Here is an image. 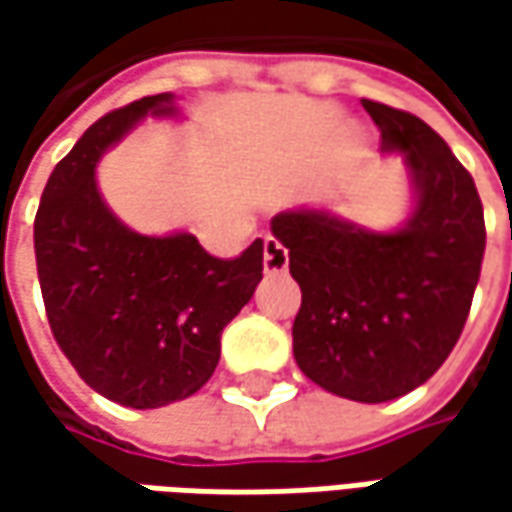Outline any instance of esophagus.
<instances>
[{
	"label": "esophagus",
	"mask_w": 512,
	"mask_h": 512,
	"mask_svg": "<svg viewBox=\"0 0 512 512\" xmlns=\"http://www.w3.org/2000/svg\"><path fill=\"white\" fill-rule=\"evenodd\" d=\"M287 265H290V259H287V247L282 245L279 239L267 236L265 239V273L267 276L285 273Z\"/></svg>",
	"instance_id": "obj_1"
}]
</instances>
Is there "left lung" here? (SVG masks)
<instances>
[{
  "label": "left lung",
  "instance_id": "1",
  "mask_svg": "<svg viewBox=\"0 0 512 512\" xmlns=\"http://www.w3.org/2000/svg\"><path fill=\"white\" fill-rule=\"evenodd\" d=\"M384 153H402L413 210L393 230L330 207H293L270 230L302 287L293 356L310 382L353 402L399 399L456 347L479 285L484 210L473 176L419 116L362 99Z\"/></svg>",
  "mask_w": 512,
  "mask_h": 512
}]
</instances>
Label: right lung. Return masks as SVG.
<instances>
[{
	"instance_id": "1",
	"label": "right lung",
	"mask_w": 512,
	"mask_h": 512,
	"mask_svg": "<svg viewBox=\"0 0 512 512\" xmlns=\"http://www.w3.org/2000/svg\"><path fill=\"white\" fill-rule=\"evenodd\" d=\"M148 116H176L156 93L93 122L50 173L33 222L53 339L96 393L133 410L193 396L213 376L222 330L262 282L265 242L210 256L193 233L142 236L96 185V165Z\"/></svg>"
}]
</instances>
